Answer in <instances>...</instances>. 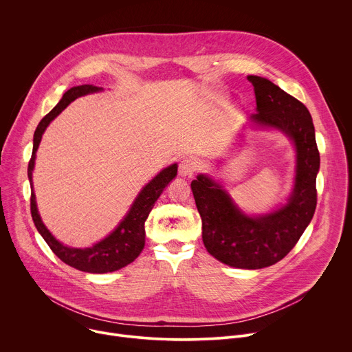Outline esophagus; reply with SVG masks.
Instances as JSON below:
<instances>
[{
  "mask_svg": "<svg viewBox=\"0 0 352 352\" xmlns=\"http://www.w3.org/2000/svg\"><path fill=\"white\" fill-rule=\"evenodd\" d=\"M197 168V163L190 159V157H186L184 159L181 163H179V167H178V173L181 177H192L193 173L196 171Z\"/></svg>",
  "mask_w": 352,
  "mask_h": 352,
  "instance_id": "34e87169",
  "label": "esophagus"
}]
</instances>
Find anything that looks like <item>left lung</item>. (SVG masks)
Here are the masks:
<instances>
[{
	"mask_svg": "<svg viewBox=\"0 0 352 352\" xmlns=\"http://www.w3.org/2000/svg\"><path fill=\"white\" fill-rule=\"evenodd\" d=\"M256 97V126L285 133L296 150L294 189L288 202L266 214L246 216L210 177L200 174L190 182L202 238L208 252L238 269H263L280 262L295 246L316 209V175L320 156L308 109L266 78L249 75Z\"/></svg>",
	"mask_w": 352,
	"mask_h": 352,
	"instance_id": "1",
	"label": "left lung"
}]
</instances>
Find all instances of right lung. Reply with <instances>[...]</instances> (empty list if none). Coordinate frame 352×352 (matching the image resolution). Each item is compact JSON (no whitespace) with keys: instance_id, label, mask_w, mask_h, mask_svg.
<instances>
[{"instance_id":"1","label":"right lung","mask_w":352,"mask_h":352,"mask_svg":"<svg viewBox=\"0 0 352 352\" xmlns=\"http://www.w3.org/2000/svg\"><path fill=\"white\" fill-rule=\"evenodd\" d=\"M103 90V87H97L93 85H80L74 86L68 91L64 93L60 103L50 111L37 125L33 136V152L32 157L28 166V177L30 181L32 195H30V213L33 223L40 232V235L44 238L50 249L67 265L71 267H75L80 272L86 273H111L116 270H120L125 267L126 265L132 263L142 252L144 246V221L153 209L156 200L163 193L164 188L175 178L178 166L171 164L163 171H160L152 181H150L136 196L135 202L132 204L129 212L124 217V220L118 224V227L104 239L94 243L90 248H69L57 241L52 232L47 230V227L43 224L40 214L37 212L36 205V196L33 192V181H32V173L34 168V160H36V152L40 144L41 136L48 126L64 109L68 107L71 102L75 98Z\"/></svg>"}]
</instances>
